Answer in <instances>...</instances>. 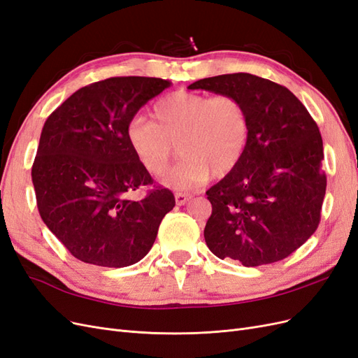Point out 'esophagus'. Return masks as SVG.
<instances>
[{
	"instance_id": "1",
	"label": "esophagus",
	"mask_w": 358,
	"mask_h": 358,
	"mask_svg": "<svg viewBox=\"0 0 358 358\" xmlns=\"http://www.w3.org/2000/svg\"><path fill=\"white\" fill-rule=\"evenodd\" d=\"M175 199H176V204L178 206H183V204H187L191 200V194H188V192H176L175 194Z\"/></svg>"
}]
</instances>
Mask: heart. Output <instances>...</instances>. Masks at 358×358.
<instances>
[{
  "instance_id": "heart-1",
  "label": "heart",
  "mask_w": 358,
  "mask_h": 358,
  "mask_svg": "<svg viewBox=\"0 0 358 358\" xmlns=\"http://www.w3.org/2000/svg\"><path fill=\"white\" fill-rule=\"evenodd\" d=\"M155 122L137 115L125 129L128 146L146 171L161 176L176 146L182 159L166 178L169 185L191 189L222 178L242 161L251 134L246 104L236 95L176 91L154 107Z\"/></svg>"
}]
</instances>
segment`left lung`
<instances>
[{"instance_id":"obj_1","label":"left lung","mask_w":358,"mask_h":358,"mask_svg":"<svg viewBox=\"0 0 358 358\" xmlns=\"http://www.w3.org/2000/svg\"><path fill=\"white\" fill-rule=\"evenodd\" d=\"M188 90L239 96L251 121L239 166L206 191L212 204L206 245L246 267L287 258L321 220L327 179L317 122L285 86L249 73L206 78Z\"/></svg>"}]
</instances>
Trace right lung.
<instances>
[{"instance_id": "1", "label": "right lung", "mask_w": 358, "mask_h": 358, "mask_svg": "<svg viewBox=\"0 0 358 358\" xmlns=\"http://www.w3.org/2000/svg\"><path fill=\"white\" fill-rule=\"evenodd\" d=\"M158 78H110L76 91L41 129L31 176L43 222L83 263L127 267L152 248L175 208L167 188L129 196L154 183L128 146L129 119L169 88Z\"/></svg>"}]
</instances>
